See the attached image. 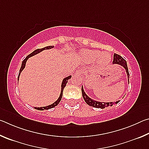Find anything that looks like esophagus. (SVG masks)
<instances>
[{"mask_svg": "<svg viewBox=\"0 0 149 149\" xmlns=\"http://www.w3.org/2000/svg\"><path fill=\"white\" fill-rule=\"evenodd\" d=\"M84 70H78L75 73V75L76 76H81V75H84Z\"/></svg>", "mask_w": 149, "mask_h": 149, "instance_id": "34e87169", "label": "esophagus"}]
</instances>
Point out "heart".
I'll list each match as a JSON object with an SVG mask.
<instances>
[{"mask_svg":"<svg viewBox=\"0 0 149 149\" xmlns=\"http://www.w3.org/2000/svg\"><path fill=\"white\" fill-rule=\"evenodd\" d=\"M78 56L87 64L96 62L99 65H107L112 60V55L109 52H100L97 50L83 49L79 52Z\"/></svg>","mask_w":149,"mask_h":149,"instance_id":"obj_1","label":"heart"}]
</instances>
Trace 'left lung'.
Returning a JSON list of instances; mask_svg holds the SVG:
<instances>
[{"label":"left lung","instance_id":"obj_1","mask_svg":"<svg viewBox=\"0 0 149 149\" xmlns=\"http://www.w3.org/2000/svg\"><path fill=\"white\" fill-rule=\"evenodd\" d=\"M112 64H118L122 66L123 68L125 69L126 74H127V80H128V84H129V79H130V74L129 71H128V68L127 65V62L125 59H123V58L120 56L119 54H117L114 53V60H113ZM81 91H82V96L83 98H84V100L85 102L87 103L88 105L91 106V107L97 108H104L106 107H112V106L116 104H118V102H120V100H117L116 102H100V101H97V100H93L91 98H90L89 96H88L86 93H85V91L84 89V87L82 86L81 87Z\"/></svg>","mask_w":149,"mask_h":149}]
</instances>
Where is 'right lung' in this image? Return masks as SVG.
<instances>
[{
  "mask_svg": "<svg viewBox=\"0 0 149 149\" xmlns=\"http://www.w3.org/2000/svg\"><path fill=\"white\" fill-rule=\"evenodd\" d=\"M52 48H54V46L52 45V46H47V47H45L44 48H42V49H36L33 52H32L31 54H29L28 56H27L26 58H25L23 62L22 63V66L20 68V70H19V75H18V77H17V80H19V75L20 74H21V72L23 71V70L25 68V67H26V62L27 60H28L29 58L33 56H35V55H36L37 54L40 53V52H42V50H47V49H51ZM72 77V75H69V76L68 77H65V78H64L62 80V84H61V91H60V96L58 97V99L56 101H55L54 103H52V104H50L49 106H46V107H34L35 109H37V110H49L50 109V108H52L56 107L58 104H59V102H60V100L62 99V94H63V91H64V87H65V85H66V84L68 83V79H70V78Z\"/></svg>",
  "mask_w": 149,
  "mask_h": 149,
  "instance_id": "right-lung-1",
  "label": "right lung"
}]
</instances>
